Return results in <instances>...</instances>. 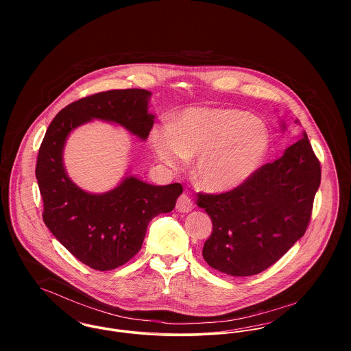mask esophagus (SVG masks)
I'll return each instance as SVG.
<instances>
[{
    "label": "esophagus",
    "instance_id": "obj_1",
    "mask_svg": "<svg viewBox=\"0 0 351 351\" xmlns=\"http://www.w3.org/2000/svg\"><path fill=\"white\" fill-rule=\"evenodd\" d=\"M176 208H177V210H178V212L186 213V212H189V210H192V209H193V201L191 200L189 195L184 193V195H181V196L178 197Z\"/></svg>",
    "mask_w": 351,
    "mask_h": 351
}]
</instances>
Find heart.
Segmentation results:
<instances>
[{
  "label": "heart",
  "instance_id": "1",
  "mask_svg": "<svg viewBox=\"0 0 351 351\" xmlns=\"http://www.w3.org/2000/svg\"><path fill=\"white\" fill-rule=\"evenodd\" d=\"M155 156L178 169L196 156L193 173L209 192H228L249 180L269 149L266 124L235 108H189L174 124L150 132Z\"/></svg>",
  "mask_w": 351,
  "mask_h": 351
}]
</instances>
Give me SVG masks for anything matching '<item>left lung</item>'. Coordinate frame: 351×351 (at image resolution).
<instances>
[{"label":"left lung","instance_id":"left-lung-1","mask_svg":"<svg viewBox=\"0 0 351 351\" xmlns=\"http://www.w3.org/2000/svg\"><path fill=\"white\" fill-rule=\"evenodd\" d=\"M282 131L287 130L282 123ZM320 163L305 132L284 155L254 171L234 191L197 196L212 220L206 263L247 277L276 263L304 235L320 185Z\"/></svg>","mask_w":351,"mask_h":351}]
</instances>
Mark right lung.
I'll use <instances>...</instances> for the list:
<instances>
[{"label":"right lung","instance_id":"obj_1","mask_svg":"<svg viewBox=\"0 0 351 351\" xmlns=\"http://www.w3.org/2000/svg\"><path fill=\"white\" fill-rule=\"evenodd\" d=\"M150 97L145 89H124L71 102L53 117L39 149L36 180L43 220L67 250L95 270L116 269L141 250L149 223L174 209L182 185L155 186L127 173L112 191L89 193L67 176L64 145L71 131L95 119L146 141L155 119L149 112Z\"/></svg>","mask_w":351,"mask_h":351}]
</instances>
